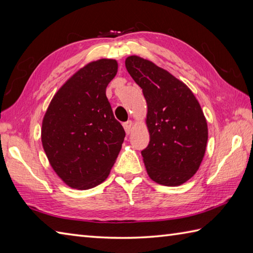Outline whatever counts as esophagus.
Masks as SVG:
<instances>
[{"label":"esophagus","mask_w":253,"mask_h":253,"mask_svg":"<svg viewBox=\"0 0 253 253\" xmlns=\"http://www.w3.org/2000/svg\"><path fill=\"white\" fill-rule=\"evenodd\" d=\"M132 126H133V122L131 120H128L126 122L123 123V127H125V130L126 132V134H130L132 131Z\"/></svg>","instance_id":"esophagus-1"}]
</instances>
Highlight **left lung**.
I'll use <instances>...</instances> for the list:
<instances>
[{
  "label": "left lung",
  "instance_id": "obj_1",
  "mask_svg": "<svg viewBox=\"0 0 253 253\" xmlns=\"http://www.w3.org/2000/svg\"><path fill=\"white\" fill-rule=\"evenodd\" d=\"M126 68L147 102L148 145L142 151L148 176L174 187L198 171L208 143V123L197 98L182 82L153 62L132 55Z\"/></svg>",
  "mask_w": 253,
  "mask_h": 253
}]
</instances>
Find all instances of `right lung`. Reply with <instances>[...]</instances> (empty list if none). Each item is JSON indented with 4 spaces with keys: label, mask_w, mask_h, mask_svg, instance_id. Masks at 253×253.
Returning a JSON list of instances; mask_svg holds the SVG:
<instances>
[{
    "label": "right lung",
    "mask_w": 253,
    "mask_h": 253,
    "mask_svg": "<svg viewBox=\"0 0 253 253\" xmlns=\"http://www.w3.org/2000/svg\"><path fill=\"white\" fill-rule=\"evenodd\" d=\"M116 60L101 59L75 73L51 100L41 141L51 166L71 188L87 190L105 181L126 137L106 96Z\"/></svg>",
    "instance_id": "add662e5"
}]
</instances>
